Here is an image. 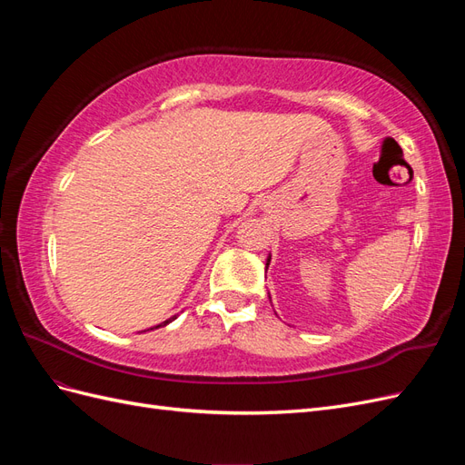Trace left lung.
Returning a JSON list of instances; mask_svg holds the SVG:
<instances>
[{
  "label": "left lung",
  "mask_w": 465,
  "mask_h": 465,
  "mask_svg": "<svg viewBox=\"0 0 465 465\" xmlns=\"http://www.w3.org/2000/svg\"><path fill=\"white\" fill-rule=\"evenodd\" d=\"M270 262H272V256H267V260H265V270H267V267H270ZM272 301V299H270Z\"/></svg>",
  "instance_id": "left-lung-1"
}]
</instances>
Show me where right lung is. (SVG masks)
<instances>
[{
    "instance_id": "1",
    "label": "right lung",
    "mask_w": 465,
    "mask_h": 465,
    "mask_svg": "<svg viewBox=\"0 0 465 465\" xmlns=\"http://www.w3.org/2000/svg\"><path fill=\"white\" fill-rule=\"evenodd\" d=\"M173 320H176V316H173V318H168V320H164L163 323H159V326H154V328H163V326H166V323H171ZM153 330V328H151Z\"/></svg>"
}]
</instances>
